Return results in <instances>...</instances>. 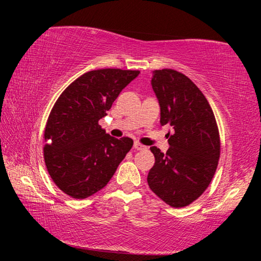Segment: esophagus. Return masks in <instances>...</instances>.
Segmentation results:
<instances>
[{
  "instance_id": "obj_1",
  "label": "esophagus",
  "mask_w": 261,
  "mask_h": 261,
  "mask_svg": "<svg viewBox=\"0 0 261 261\" xmlns=\"http://www.w3.org/2000/svg\"><path fill=\"white\" fill-rule=\"evenodd\" d=\"M145 148H146L145 145H142V144H140V142H138V141L134 142V149H137V151H141V149H145Z\"/></svg>"
}]
</instances>
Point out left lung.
<instances>
[{"label": "left lung", "instance_id": "obj_1", "mask_svg": "<svg viewBox=\"0 0 261 261\" xmlns=\"http://www.w3.org/2000/svg\"><path fill=\"white\" fill-rule=\"evenodd\" d=\"M152 88L160 105V124L173 127L166 153L153 146L154 165L147 183L173 208L196 201L209 187L220 159L221 141L215 115L203 92L185 74L155 70Z\"/></svg>", "mask_w": 261, "mask_h": 261}]
</instances>
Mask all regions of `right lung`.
I'll list each match as a JSON object with an SVG mask.
<instances>
[{
	"label": "right lung",
	"instance_id": "1",
	"mask_svg": "<svg viewBox=\"0 0 261 261\" xmlns=\"http://www.w3.org/2000/svg\"><path fill=\"white\" fill-rule=\"evenodd\" d=\"M140 71L92 70L57 99L45 127L44 159L52 180L70 197L83 199L108 184L133 140L107 134L98 121Z\"/></svg>",
	"mask_w": 261,
	"mask_h": 261
}]
</instances>
